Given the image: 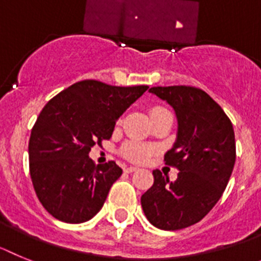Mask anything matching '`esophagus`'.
I'll return each instance as SVG.
<instances>
[{"label":"esophagus","instance_id":"34e87169","mask_svg":"<svg viewBox=\"0 0 261 261\" xmlns=\"http://www.w3.org/2000/svg\"><path fill=\"white\" fill-rule=\"evenodd\" d=\"M137 171H138L137 167H126V168H124V172H126V173H133V172H137Z\"/></svg>","mask_w":261,"mask_h":261}]
</instances>
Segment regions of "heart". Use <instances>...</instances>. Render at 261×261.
I'll use <instances>...</instances> for the list:
<instances>
[{
	"label": "heart",
	"mask_w": 261,
	"mask_h": 261,
	"mask_svg": "<svg viewBox=\"0 0 261 261\" xmlns=\"http://www.w3.org/2000/svg\"><path fill=\"white\" fill-rule=\"evenodd\" d=\"M162 110H165V109L156 106L151 110V114L162 112ZM153 151H155V148L152 146L142 143V142H137V140H131V142L124 143L121 148L122 155L133 163H144L149 156L152 155Z\"/></svg>",
	"instance_id": "obj_1"
}]
</instances>
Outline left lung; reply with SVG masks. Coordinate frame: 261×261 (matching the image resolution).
Returning <instances> with one entry per match:
<instances>
[{
	"mask_svg": "<svg viewBox=\"0 0 261 261\" xmlns=\"http://www.w3.org/2000/svg\"><path fill=\"white\" fill-rule=\"evenodd\" d=\"M149 92L167 101L177 117V138L164 162L180 172L172 182L153 171V185L140 202L155 227L181 230L201 221L225 192L237 158L234 128L202 89L174 85Z\"/></svg>",
	"mask_w": 261,
	"mask_h": 261,
	"instance_id": "8db88e82",
	"label": "left lung"
}]
</instances>
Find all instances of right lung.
Segmentation results:
<instances>
[{"mask_svg": "<svg viewBox=\"0 0 261 261\" xmlns=\"http://www.w3.org/2000/svg\"><path fill=\"white\" fill-rule=\"evenodd\" d=\"M147 89L84 80L43 108L31 130L29 159L36 196L52 217L83 223L101 210L122 169L115 162L96 165L90 148L112 138L118 118Z\"/></svg>", "mask_w": 261, "mask_h": 261, "instance_id": "obj_1", "label": "right lung"}]
</instances>
